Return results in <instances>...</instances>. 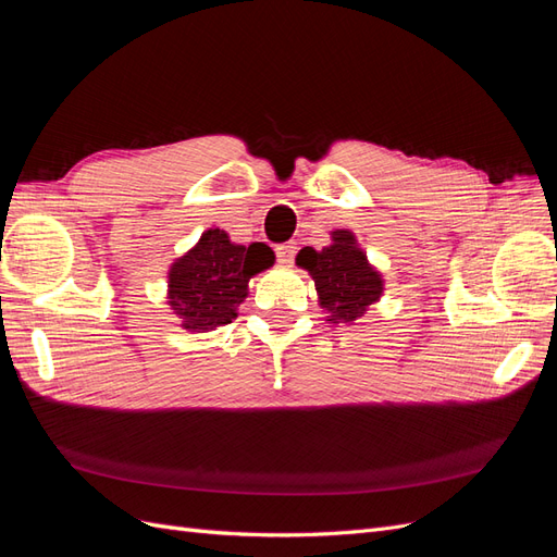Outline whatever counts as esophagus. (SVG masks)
Instances as JSON below:
<instances>
[{
    "label": "esophagus",
    "mask_w": 557,
    "mask_h": 557,
    "mask_svg": "<svg viewBox=\"0 0 557 557\" xmlns=\"http://www.w3.org/2000/svg\"><path fill=\"white\" fill-rule=\"evenodd\" d=\"M295 252H297V244L295 242L276 246V258H278L281 264H290L293 258H295Z\"/></svg>",
    "instance_id": "esophagus-1"
}]
</instances>
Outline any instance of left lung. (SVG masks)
I'll return each instance as SVG.
<instances>
[{"label":"left lung","instance_id":"1","mask_svg":"<svg viewBox=\"0 0 557 557\" xmlns=\"http://www.w3.org/2000/svg\"><path fill=\"white\" fill-rule=\"evenodd\" d=\"M297 264L313 278L318 305L332 323H352L383 295V278L350 230H334L332 244L320 250L301 248Z\"/></svg>","mask_w":557,"mask_h":557}]
</instances>
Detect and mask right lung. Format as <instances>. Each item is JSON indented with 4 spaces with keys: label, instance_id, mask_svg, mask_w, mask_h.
<instances>
[{
    "label": "right lung",
    "instance_id": "obj_1",
    "mask_svg": "<svg viewBox=\"0 0 557 557\" xmlns=\"http://www.w3.org/2000/svg\"><path fill=\"white\" fill-rule=\"evenodd\" d=\"M274 264L267 244H232L225 230L211 227L170 267L166 299L188 332H209L232 323L248 297V281Z\"/></svg>",
    "mask_w": 557,
    "mask_h": 557
}]
</instances>
